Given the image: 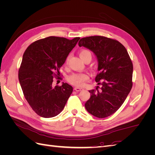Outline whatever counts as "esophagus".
Listing matches in <instances>:
<instances>
[{"mask_svg":"<svg viewBox=\"0 0 155 155\" xmlns=\"http://www.w3.org/2000/svg\"><path fill=\"white\" fill-rule=\"evenodd\" d=\"M74 90L76 91H77V92H79V91H82L83 88H80V87H75V88H74Z\"/></svg>","mask_w":155,"mask_h":155,"instance_id":"34e87169","label":"esophagus"}]
</instances>
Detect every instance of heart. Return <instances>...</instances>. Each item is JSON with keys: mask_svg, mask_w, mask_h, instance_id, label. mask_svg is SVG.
<instances>
[{"mask_svg": "<svg viewBox=\"0 0 155 155\" xmlns=\"http://www.w3.org/2000/svg\"><path fill=\"white\" fill-rule=\"evenodd\" d=\"M79 56L83 61L84 59L89 58L91 59V53L87 50H81L79 51ZM88 76L85 74H73L68 77V81L73 85L78 87H82L84 83L88 79Z\"/></svg>", "mask_w": 155, "mask_h": 155, "instance_id": "b5f03b06", "label": "heart"}]
</instances>
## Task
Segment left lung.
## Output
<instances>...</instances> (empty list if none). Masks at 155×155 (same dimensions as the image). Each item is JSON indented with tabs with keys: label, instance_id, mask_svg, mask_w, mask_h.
Instances as JSON below:
<instances>
[{
	"label": "left lung",
	"instance_id": "1",
	"mask_svg": "<svg viewBox=\"0 0 155 155\" xmlns=\"http://www.w3.org/2000/svg\"><path fill=\"white\" fill-rule=\"evenodd\" d=\"M92 51L97 61L95 78L100 89L89 91L85 104L91 114L104 118L114 114L124 104L133 86V66L127 51L120 42L104 36L84 37L78 43Z\"/></svg>",
	"mask_w": 155,
	"mask_h": 155
}]
</instances>
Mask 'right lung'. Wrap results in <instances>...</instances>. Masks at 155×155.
Returning a JSON list of instances; mask_svg holds the SVG:
<instances>
[{"label": "right lung", "instance_id": "right-lung-1", "mask_svg": "<svg viewBox=\"0 0 155 155\" xmlns=\"http://www.w3.org/2000/svg\"><path fill=\"white\" fill-rule=\"evenodd\" d=\"M79 39L48 37L31 44L23 55L18 80L28 103L41 117L58 115L71 95V85L63 82L54 87L52 83L54 72L60 74L59 69Z\"/></svg>", "mask_w": 155, "mask_h": 155}]
</instances>
